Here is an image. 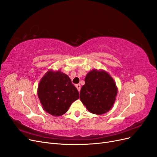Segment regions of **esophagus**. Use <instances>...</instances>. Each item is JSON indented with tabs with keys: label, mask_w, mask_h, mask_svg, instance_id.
I'll use <instances>...</instances> for the list:
<instances>
[{
	"label": "esophagus",
	"mask_w": 157,
	"mask_h": 157,
	"mask_svg": "<svg viewBox=\"0 0 157 157\" xmlns=\"http://www.w3.org/2000/svg\"><path fill=\"white\" fill-rule=\"evenodd\" d=\"M75 86H76V88H77L78 91H80V85L79 84H77L75 85Z\"/></svg>",
	"instance_id": "esophagus-1"
}]
</instances>
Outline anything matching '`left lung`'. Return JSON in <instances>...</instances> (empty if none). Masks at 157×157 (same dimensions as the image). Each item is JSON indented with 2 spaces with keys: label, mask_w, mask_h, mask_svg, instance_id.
Listing matches in <instances>:
<instances>
[{
  "label": "left lung",
  "mask_w": 157,
  "mask_h": 157,
  "mask_svg": "<svg viewBox=\"0 0 157 157\" xmlns=\"http://www.w3.org/2000/svg\"><path fill=\"white\" fill-rule=\"evenodd\" d=\"M84 81L80 99L87 110L97 115L109 112L117 94L114 80L105 70L93 69L86 75Z\"/></svg>",
  "instance_id": "obj_1"
}]
</instances>
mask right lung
<instances>
[{
    "label": "right lung",
    "instance_id": "right-lung-1",
    "mask_svg": "<svg viewBox=\"0 0 157 157\" xmlns=\"http://www.w3.org/2000/svg\"><path fill=\"white\" fill-rule=\"evenodd\" d=\"M37 96L46 112L53 116H60L78 99L79 94L66 74L51 69L40 81Z\"/></svg>",
    "mask_w": 157,
    "mask_h": 157
}]
</instances>
